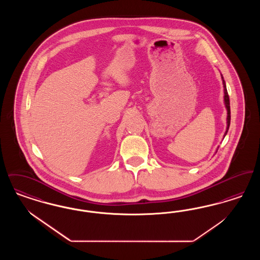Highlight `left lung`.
Wrapping results in <instances>:
<instances>
[{
    "label": "left lung",
    "mask_w": 260,
    "mask_h": 260,
    "mask_svg": "<svg viewBox=\"0 0 260 260\" xmlns=\"http://www.w3.org/2000/svg\"><path fill=\"white\" fill-rule=\"evenodd\" d=\"M221 78H222L223 87H224V103H225V107L227 109V127H226V132H225V135H224V136H225L227 132H228V129H229V126H230L231 116H230V100H229V95H228V92H227L225 81L223 80L222 75H221ZM217 150H218V148H217Z\"/></svg>",
    "instance_id": "obj_1"
}]
</instances>
